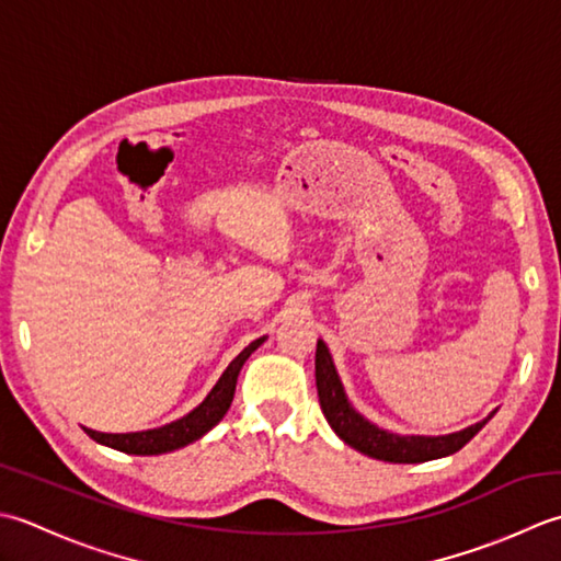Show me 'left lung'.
<instances>
[{
	"label": "left lung",
	"instance_id": "obj_1",
	"mask_svg": "<svg viewBox=\"0 0 561 561\" xmlns=\"http://www.w3.org/2000/svg\"><path fill=\"white\" fill-rule=\"evenodd\" d=\"M314 377L319 407H322L329 426L334 428L336 436L348 443L351 448H356L358 453L385 462H428L445 455H453L460 450L462 445L470 443L477 433L484 428L486 421L496 414V411H491V414L484 421H479V424L467 426L457 433H448V436H399V433L370 424L368 419L360 416L358 411L353 409L344 392V385L339 380L331 353L322 339L317 341Z\"/></svg>",
	"mask_w": 561,
	"mask_h": 561
}]
</instances>
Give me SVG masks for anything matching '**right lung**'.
Listing matches in <instances>:
<instances>
[{"label":"right lung","instance_id":"add662e5","mask_svg":"<svg viewBox=\"0 0 561 561\" xmlns=\"http://www.w3.org/2000/svg\"><path fill=\"white\" fill-rule=\"evenodd\" d=\"M266 336H261L256 341L239 353V356L227 365V370L222 373L220 380L215 382L210 394L203 399V402L191 411V414L181 416L176 421H171L167 426L150 428V431H137V433H101V431H91L84 428L89 438H94L101 445H108L113 450L128 453V455H162L184 448V445L203 438L213 426H217L227 414V409L232 404L234 397V387H237V377L247 358L254 353L261 344H264Z\"/></svg>","mask_w":561,"mask_h":561}]
</instances>
